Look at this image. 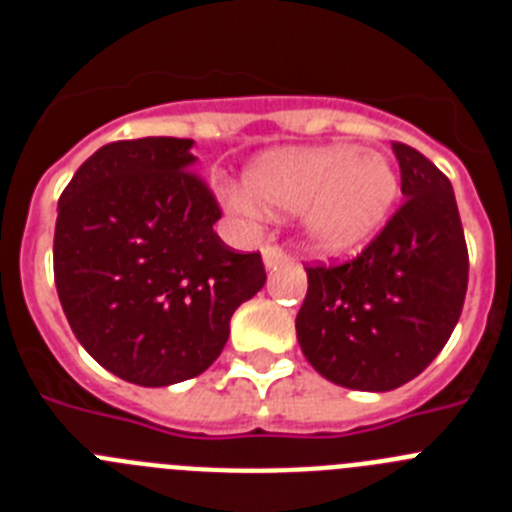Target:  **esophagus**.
Returning <instances> with one entry per match:
<instances>
[{
  "instance_id": "34e87169",
  "label": "esophagus",
  "mask_w": 512,
  "mask_h": 512,
  "mask_svg": "<svg viewBox=\"0 0 512 512\" xmlns=\"http://www.w3.org/2000/svg\"><path fill=\"white\" fill-rule=\"evenodd\" d=\"M261 256H264L266 269H277V266H284V264H289V261H292L279 246H264V248H261Z\"/></svg>"
}]
</instances>
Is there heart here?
Listing matches in <instances>:
<instances>
[{
  "mask_svg": "<svg viewBox=\"0 0 512 512\" xmlns=\"http://www.w3.org/2000/svg\"><path fill=\"white\" fill-rule=\"evenodd\" d=\"M246 189L228 202L248 217L300 212L307 241L325 253L354 251L382 228L397 200V171L387 156L356 146L282 148L256 158Z\"/></svg>",
  "mask_w": 512,
  "mask_h": 512,
  "instance_id": "1",
  "label": "heart"
}]
</instances>
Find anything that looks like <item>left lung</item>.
I'll use <instances>...</instances> for the list:
<instances>
[{
    "label": "left lung",
    "mask_w": 512,
    "mask_h": 512,
    "mask_svg": "<svg viewBox=\"0 0 512 512\" xmlns=\"http://www.w3.org/2000/svg\"><path fill=\"white\" fill-rule=\"evenodd\" d=\"M405 202L356 259L307 266L295 328L328 382L390 392L418 377L459 323L469 253L454 189L420 151L392 143Z\"/></svg>",
    "instance_id": "1"
}]
</instances>
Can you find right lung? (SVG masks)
<instances>
[{
    "label": "right lung",
    "instance_id": "1",
    "mask_svg": "<svg viewBox=\"0 0 512 512\" xmlns=\"http://www.w3.org/2000/svg\"><path fill=\"white\" fill-rule=\"evenodd\" d=\"M192 143H107L58 200L63 312L97 364L140 387L205 372L228 343L233 312L266 282L259 251H233L212 230L223 212L192 171Z\"/></svg>",
    "mask_w": 512,
    "mask_h": 512
}]
</instances>
